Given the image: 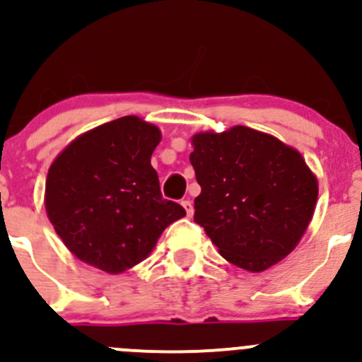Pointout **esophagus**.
<instances>
[{"mask_svg":"<svg viewBox=\"0 0 362 362\" xmlns=\"http://www.w3.org/2000/svg\"><path fill=\"white\" fill-rule=\"evenodd\" d=\"M181 206L185 207L186 214H188V216H192V214H193V204H192V200H182Z\"/></svg>","mask_w":362,"mask_h":362,"instance_id":"obj_1","label":"esophagus"}]
</instances>
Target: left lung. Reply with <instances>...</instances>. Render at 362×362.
Listing matches in <instances>:
<instances>
[{
	"label": "left lung",
	"instance_id": "obj_1",
	"mask_svg": "<svg viewBox=\"0 0 362 362\" xmlns=\"http://www.w3.org/2000/svg\"><path fill=\"white\" fill-rule=\"evenodd\" d=\"M192 146L200 185L193 218L220 255L250 273L285 259L306 232L318 197L301 153L241 124L200 132Z\"/></svg>",
	"mask_w": 362,
	"mask_h": 362
}]
</instances>
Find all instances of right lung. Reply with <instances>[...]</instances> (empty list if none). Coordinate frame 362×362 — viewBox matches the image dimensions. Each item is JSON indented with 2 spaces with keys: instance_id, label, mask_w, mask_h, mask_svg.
Segmentation results:
<instances>
[{
  "instance_id": "add662e5",
  "label": "right lung",
  "mask_w": 362,
  "mask_h": 362,
  "mask_svg": "<svg viewBox=\"0 0 362 362\" xmlns=\"http://www.w3.org/2000/svg\"><path fill=\"white\" fill-rule=\"evenodd\" d=\"M158 127L137 116L78 135L56 156L45 181V211L82 262L109 274L146 259L162 232L186 214L160 192L151 155Z\"/></svg>"
}]
</instances>
